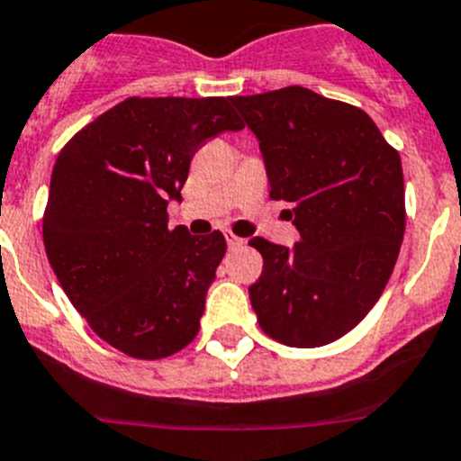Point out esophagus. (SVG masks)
I'll return each mask as SVG.
<instances>
[{
	"label": "esophagus",
	"mask_w": 461,
	"mask_h": 461,
	"mask_svg": "<svg viewBox=\"0 0 461 461\" xmlns=\"http://www.w3.org/2000/svg\"><path fill=\"white\" fill-rule=\"evenodd\" d=\"M225 239H227V246H230L231 250H234V248H240V246H243V243H246V240H243V239H239V236L231 234V231H225Z\"/></svg>",
	"instance_id": "obj_1"
}]
</instances>
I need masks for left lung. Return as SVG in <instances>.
Wrapping results in <instances>:
<instances>
[{"label":"left lung","mask_w":461,"mask_h":461,"mask_svg":"<svg viewBox=\"0 0 461 461\" xmlns=\"http://www.w3.org/2000/svg\"><path fill=\"white\" fill-rule=\"evenodd\" d=\"M259 140L271 200L292 204V248L250 240L264 257L250 303L261 330L287 347H323L375 308L404 236L400 153L363 110L303 86L234 96Z\"/></svg>","instance_id":"obj_1"}]
</instances>
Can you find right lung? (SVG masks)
<instances>
[{"instance_id": "add662e5", "label": "right lung", "mask_w": 461, "mask_h": 461, "mask_svg": "<svg viewBox=\"0 0 461 461\" xmlns=\"http://www.w3.org/2000/svg\"><path fill=\"white\" fill-rule=\"evenodd\" d=\"M231 98H126L61 149L43 215L48 261L73 308L142 360L200 330L225 236L167 227L202 142L243 122Z\"/></svg>"}]
</instances>
